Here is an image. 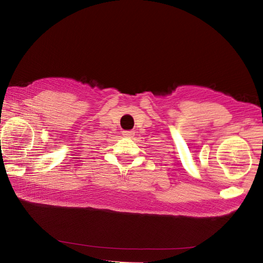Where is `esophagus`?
<instances>
[{
    "instance_id": "1",
    "label": "esophagus",
    "mask_w": 263,
    "mask_h": 263,
    "mask_svg": "<svg viewBox=\"0 0 263 263\" xmlns=\"http://www.w3.org/2000/svg\"><path fill=\"white\" fill-rule=\"evenodd\" d=\"M122 135L126 137V138H132L133 136H135V132H133V131H123Z\"/></svg>"
}]
</instances>
